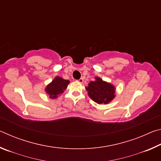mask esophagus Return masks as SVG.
Masks as SVG:
<instances>
[{
	"mask_svg": "<svg viewBox=\"0 0 161 161\" xmlns=\"http://www.w3.org/2000/svg\"><path fill=\"white\" fill-rule=\"evenodd\" d=\"M78 81H79V82H80V83H82V82H83V81H84V80H83V79H82V78H80V80H78Z\"/></svg>",
	"mask_w": 161,
	"mask_h": 161,
	"instance_id": "1",
	"label": "esophagus"
}]
</instances>
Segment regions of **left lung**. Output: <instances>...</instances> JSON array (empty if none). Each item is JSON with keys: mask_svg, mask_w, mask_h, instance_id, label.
Here are the masks:
<instances>
[{"mask_svg": "<svg viewBox=\"0 0 161 161\" xmlns=\"http://www.w3.org/2000/svg\"><path fill=\"white\" fill-rule=\"evenodd\" d=\"M88 95L94 102L97 103L107 104L111 102L115 95V86L110 83L103 81L99 77H95V81H92L86 87Z\"/></svg>", "mask_w": 161, "mask_h": 161, "instance_id": "obj_1", "label": "left lung"}]
</instances>
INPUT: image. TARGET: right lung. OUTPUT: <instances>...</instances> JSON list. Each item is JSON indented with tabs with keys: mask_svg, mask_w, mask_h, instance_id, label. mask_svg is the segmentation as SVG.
Instances as JSON below:
<instances>
[{
	"mask_svg": "<svg viewBox=\"0 0 161 161\" xmlns=\"http://www.w3.org/2000/svg\"><path fill=\"white\" fill-rule=\"evenodd\" d=\"M69 84V80H64L59 77H56L51 83L46 86L45 92L51 99H56L59 94L63 93Z\"/></svg>",
	"mask_w": 161,
	"mask_h": 161,
	"instance_id": "add662e5",
	"label": "right lung"
}]
</instances>
